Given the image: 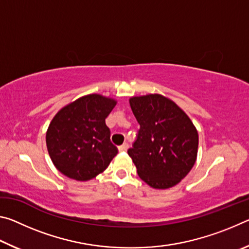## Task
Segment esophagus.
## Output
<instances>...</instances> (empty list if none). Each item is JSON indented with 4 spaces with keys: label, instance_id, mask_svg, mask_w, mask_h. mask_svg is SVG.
I'll return each instance as SVG.
<instances>
[{
    "label": "esophagus",
    "instance_id": "1",
    "mask_svg": "<svg viewBox=\"0 0 249 249\" xmlns=\"http://www.w3.org/2000/svg\"><path fill=\"white\" fill-rule=\"evenodd\" d=\"M127 148H128V144H127V142H125V144L119 146V150H120V151H126V150H127Z\"/></svg>",
    "mask_w": 249,
    "mask_h": 249
}]
</instances>
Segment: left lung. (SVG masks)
Segmentation results:
<instances>
[{"instance_id": "1", "label": "left lung", "mask_w": 249, "mask_h": 249, "mask_svg": "<svg viewBox=\"0 0 249 249\" xmlns=\"http://www.w3.org/2000/svg\"><path fill=\"white\" fill-rule=\"evenodd\" d=\"M140 124L127 150L137 174L155 189L179 183L195 165L199 136L191 120L171 100L159 94L129 100Z\"/></svg>"}]
</instances>
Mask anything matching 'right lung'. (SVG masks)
<instances>
[{
	"mask_svg": "<svg viewBox=\"0 0 249 249\" xmlns=\"http://www.w3.org/2000/svg\"><path fill=\"white\" fill-rule=\"evenodd\" d=\"M115 104L112 99L90 94L68 104L53 117L46 134V144L53 165L61 174L87 181L107 169L119 153L105 124Z\"/></svg>",
	"mask_w": 249,
	"mask_h": 249,
	"instance_id": "1",
	"label": "right lung"
}]
</instances>
